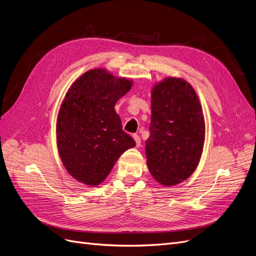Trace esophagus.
<instances>
[{
  "instance_id": "1",
  "label": "esophagus",
  "mask_w": 256,
  "mask_h": 256,
  "mask_svg": "<svg viewBox=\"0 0 256 256\" xmlns=\"http://www.w3.org/2000/svg\"><path fill=\"white\" fill-rule=\"evenodd\" d=\"M134 141H136V145L138 147H140L141 146V138L138 136V134H134Z\"/></svg>"
}]
</instances>
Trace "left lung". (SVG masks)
Segmentation results:
<instances>
[{"label": "left lung", "instance_id": "obj_1", "mask_svg": "<svg viewBox=\"0 0 256 256\" xmlns=\"http://www.w3.org/2000/svg\"><path fill=\"white\" fill-rule=\"evenodd\" d=\"M147 166L159 184L170 187L196 171L202 156L205 122L198 97L180 78H166L152 90Z\"/></svg>", "mask_w": 256, "mask_h": 256}]
</instances>
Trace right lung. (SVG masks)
I'll use <instances>...</instances> for the list:
<instances>
[{"instance_id": "right-lung-1", "label": "right lung", "mask_w": 256, "mask_h": 256, "mask_svg": "<svg viewBox=\"0 0 256 256\" xmlns=\"http://www.w3.org/2000/svg\"><path fill=\"white\" fill-rule=\"evenodd\" d=\"M131 86L130 80L96 68L68 90L58 116L56 138L60 160L78 182L96 187L120 154L136 146L114 109Z\"/></svg>"}]
</instances>
